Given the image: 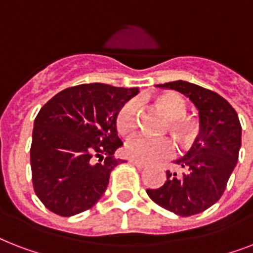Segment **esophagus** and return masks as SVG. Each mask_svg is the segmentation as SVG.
<instances>
[{
    "instance_id": "obj_1",
    "label": "esophagus",
    "mask_w": 253,
    "mask_h": 253,
    "mask_svg": "<svg viewBox=\"0 0 253 253\" xmlns=\"http://www.w3.org/2000/svg\"><path fill=\"white\" fill-rule=\"evenodd\" d=\"M130 163L131 164H134L135 167H136V168H146V164H143V163H140V162H136V160H130Z\"/></svg>"
}]
</instances>
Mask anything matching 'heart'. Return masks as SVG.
Here are the masks:
<instances>
[{"label": "heart", "instance_id": "1", "mask_svg": "<svg viewBox=\"0 0 253 253\" xmlns=\"http://www.w3.org/2000/svg\"><path fill=\"white\" fill-rule=\"evenodd\" d=\"M158 105L169 118V130L177 140L182 143L192 142L196 136L198 126L192 118L186 117L188 105L181 95L168 91L156 97ZM139 102L138 99H130L119 107L115 115V127L119 134L128 135L138 126ZM174 152L172 139L152 138L144 134H135L126 140L125 154L132 160L140 163H156L170 158Z\"/></svg>", "mask_w": 253, "mask_h": 253}]
</instances>
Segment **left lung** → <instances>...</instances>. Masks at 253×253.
I'll list each match as a JSON object with an SVG mask.
<instances>
[{"mask_svg":"<svg viewBox=\"0 0 253 253\" xmlns=\"http://www.w3.org/2000/svg\"><path fill=\"white\" fill-rule=\"evenodd\" d=\"M158 86L192 99L200 110L201 130L188 154L176 160L184 170H167L164 185L147 189V194L177 215H196L215 204L227 186L242 146L239 117L222 95L200 85L178 80Z\"/></svg>","mask_w":253,"mask_h":253,"instance_id":"left-lung-1","label":"left lung"}]
</instances>
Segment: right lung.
<instances>
[{
    "mask_svg": "<svg viewBox=\"0 0 253 253\" xmlns=\"http://www.w3.org/2000/svg\"><path fill=\"white\" fill-rule=\"evenodd\" d=\"M138 91L81 84L61 90L42 107L34 123L30 162L34 192L49 211L76 215L102 197L111 170L125 163L114 156L123 144L115 115Z\"/></svg>",
    "mask_w": 253,
    "mask_h": 253,
    "instance_id": "1",
    "label": "right lung"
}]
</instances>
